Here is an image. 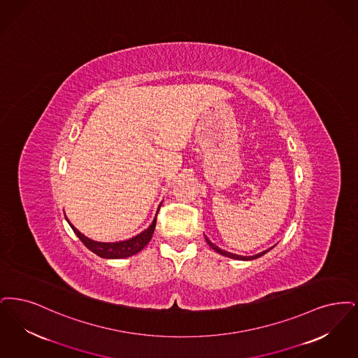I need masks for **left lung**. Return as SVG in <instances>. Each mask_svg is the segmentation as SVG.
Instances as JSON below:
<instances>
[{
  "label": "left lung",
  "mask_w": 358,
  "mask_h": 358,
  "mask_svg": "<svg viewBox=\"0 0 358 358\" xmlns=\"http://www.w3.org/2000/svg\"><path fill=\"white\" fill-rule=\"evenodd\" d=\"M204 238H206V242L208 243V246L211 248L213 250H215L218 254L220 255H224V257H227V258H231V259H238V261H252V259H257V258H259V257H262L264 255L267 251H270V250L273 249V248H270V249L264 250L262 252H259V254H255V255H251V257H243V255H238V254H233V252H229V251H226V250H222L220 248H218L217 245H214L206 235H204Z\"/></svg>",
  "instance_id": "left-lung-1"
}]
</instances>
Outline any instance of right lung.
<instances>
[{
	"instance_id": "1",
	"label": "right lung",
	"mask_w": 358,
	"mask_h": 358,
	"mask_svg": "<svg viewBox=\"0 0 358 358\" xmlns=\"http://www.w3.org/2000/svg\"><path fill=\"white\" fill-rule=\"evenodd\" d=\"M160 206L162 204H159V208H160ZM157 213H159V210L156 211V215H157ZM156 215L155 219L152 220V223L150 224L148 229H145L144 231H141V233L129 238V239L119 241V242H97L94 239H90L84 234L80 233L78 229L68 220L66 217H65V219L68 220L72 230L78 235V239L96 255H99L101 258H106V259H120V258H128V257H132V255L138 254L139 251H141L148 245V242L152 238L154 230H155Z\"/></svg>"
}]
</instances>
